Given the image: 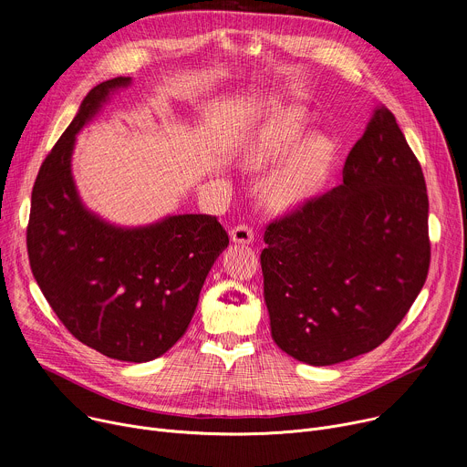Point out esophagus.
<instances>
[{
  "label": "esophagus",
  "instance_id": "1",
  "mask_svg": "<svg viewBox=\"0 0 467 467\" xmlns=\"http://www.w3.org/2000/svg\"><path fill=\"white\" fill-rule=\"evenodd\" d=\"M254 236H255V231L252 225H247V223H240L231 229V240L236 244H250L254 240Z\"/></svg>",
  "mask_w": 467,
  "mask_h": 467
}]
</instances>
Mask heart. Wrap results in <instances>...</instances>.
Instances as JSON below:
<instances>
[{
	"label": "heart",
	"instance_id": "obj_1",
	"mask_svg": "<svg viewBox=\"0 0 467 467\" xmlns=\"http://www.w3.org/2000/svg\"><path fill=\"white\" fill-rule=\"evenodd\" d=\"M306 112L300 107L279 109L255 130L245 146V165L263 169L287 155L306 133ZM336 144L327 135L302 142L291 158L265 182V199L272 208H289L307 201L325 183Z\"/></svg>",
	"mask_w": 467,
	"mask_h": 467
}]
</instances>
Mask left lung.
Returning a JSON list of instances; mask_svg holds the SVG:
<instances>
[{"label": "left lung", "instance_id": "8db88e82", "mask_svg": "<svg viewBox=\"0 0 467 467\" xmlns=\"http://www.w3.org/2000/svg\"><path fill=\"white\" fill-rule=\"evenodd\" d=\"M261 252L275 346L330 366L379 348L430 268L428 193L419 160L381 107L351 148L337 188L275 217Z\"/></svg>", "mask_w": 467, "mask_h": 467}]
</instances>
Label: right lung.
Here are the masks:
<instances>
[{
	"label": "right lung",
	"instance_id": "1",
	"mask_svg": "<svg viewBox=\"0 0 467 467\" xmlns=\"http://www.w3.org/2000/svg\"><path fill=\"white\" fill-rule=\"evenodd\" d=\"M126 84L130 77H116L93 88L48 151L31 192L26 242L31 272L64 327L110 358L146 362L188 330L229 234L208 213L118 229L80 204L71 176L75 135Z\"/></svg>",
	"mask_w": 467,
	"mask_h": 467
}]
</instances>
